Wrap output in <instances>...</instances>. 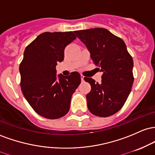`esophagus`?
<instances>
[{"instance_id":"esophagus-1","label":"esophagus","mask_w":155,"mask_h":155,"mask_svg":"<svg viewBox=\"0 0 155 155\" xmlns=\"http://www.w3.org/2000/svg\"><path fill=\"white\" fill-rule=\"evenodd\" d=\"M81 81H84V76H83V75H81Z\"/></svg>"}]
</instances>
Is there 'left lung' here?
I'll use <instances>...</instances> for the list:
<instances>
[{
  "instance_id": "8db88e82",
  "label": "left lung",
  "mask_w": 155,
  "mask_h": 155,
  "mask_svg": "<svg viewBox=\"0 0 155 155\" xmlns=\"http://www.w3.org/2000/svg\"><path fill=\"white\" fill-rule=\"evenodd\" d=\"M86 46L91 58L102 72V81L90 83L91 91L86 95L88 108L94 115L107 117L122 107L133 83V61L124 41L105 28H97L74 31Z\"/></svg>"
}]
</instances>
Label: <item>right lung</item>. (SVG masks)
Wrapping results in <instances>:
<instances>
[{"instance_id":"obj_1","label":"right lung","mask_w":155,"mask_h":155,"mask_svg":"<svg viewBox=\"0 0 155 155\" xmlns=\"http://www.w3.org/2000/svg\"><path fill=\"white\" fill-rule=\"evenodd\" d=\"M75 39L72 31L45 32L24 51L20 65L22 94L32 108L46 119H59L68 113L72 95L81 82L78 72L57 75L55 69L64 60L65 48Z\"/></svg>"}]
</instances>
